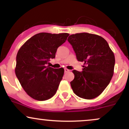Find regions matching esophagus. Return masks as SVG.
Wrapping results in <instances>:
<instances>
[{"mask_svg":"<svg viewBox=\"0 0 129 129\" xmlns=\"http://www.w3.org/2000/svg\"><path fill=\"white\" fill-rule=\"evenodd\" d=\"M69 69H64V72H65V73H67V72H69Z\"/></svg>","mask_w":129,"mask_h":129,"instance_id":"34e87169","label":"esophagus"}]
</instances>
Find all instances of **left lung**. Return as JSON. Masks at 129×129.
I'll use <instances>...</instances> for the list:
<instances>
[{
    "label": "left lung",
    "mask_w": 129,
    "mask_h": 129,
    "mask_svg": "<svg viewBox=\"0 0 129 129\" xmlns=\"http://www.w3.org/2000/svg\"><path fill=\"white\" fill-rule=\"evenodd\" d=\"M67 41L73 47L78 60L84 62L82 72L74 70L70 82L78 96L91 100L98 96L110 83L113 75L115 59L103 38L87 33L70 35Z\"/></svg>",
    "instance_id": "1"
}]
</instances>
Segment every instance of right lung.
<instances>
[{
    "mask_svg": "<svg viewBox=\"0 0 129 129\" xmlns=\"http://www.w3.org/2000/svg\"><path fill=\"white\" fill-rule=\"evenodd\" d=\"M68 33L36 34L20 47L16 56V75L22 88L32 98L45 101L55 94L64 73L63 68L47 66L55 57L57 48Z\"/></svg>",
    "mask_w": 129,
    "mask_h": 129,
    "instance_id": "add662e5",
    "label": "right lung"
}]
</instances>
